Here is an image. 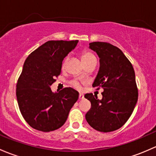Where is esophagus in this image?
I'll return each mask as SVG.
<instances>
[{
    "label": "esophagus",
    "mask_w": 156,
    "mask_h": 156,
    "mask_svg": "<svg viewBox=\"0 0 156 156\" xmlns=\"http://www.w3.org/2000/svg\"><path fill=\"white\" fill-rule=\"evenodd\" d=\"M84 99L83 94H82V93H80V94H79V99Z\"/></svg>",
    "instance_id": "1"
}]
</instances>
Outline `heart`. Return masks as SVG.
<instances>
[{
  "label": "heart",
  "mask_w": 156,
  "mask_h": 156,
  "mask_svg": "<svg viewBox=\"0 0 156 156\" xmlns=\"http://www.w3.org/2000/svg\"><path fill=\"white\" fill-rule=\"evenodd\" d=\"M81 59H82L83 63H84V65H85V64H87V63L91 62L92 60H96V57L93 53H92V52L89 51H83L81 52ZM66 61H67V58H66L65 60H63V64H62V68L63 69L65 67L66 63ZM71 83L74 87H75V88L80 87V83L78 81H75H75H72Z\"/></svg>",
  "instance_id": "1"
}]
</instances>
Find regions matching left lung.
<instances>
[{
    "mask_svg": "<svg viewBox=\"0 0 156 156\" xmlns=\"http://www.w3.org/2000/svg\"><path fill=\"white\" fill-rule=\"evenodd\" d=\"M90 48L99 55L100 67L93 83L102 88V99L87 93L91 108L85 117L96 130L110 132L119 129L133 112L138 98L135 74L132 63L117 47L105 42L90 43Z\"/></svg>",
    "mask_w": 156,
    "mask_h": 156,
    "instance_id": "obj_1",
    "label": "left lung"
}]
</instances>
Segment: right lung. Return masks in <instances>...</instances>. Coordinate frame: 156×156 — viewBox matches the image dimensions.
<instances>
[{"instance_id": "add662e5", "label": "right lung", "mask_w": 156, "mask_h": 156, "mask_svg": "<svg viewBox=\"0 0 156 156\" xmlns=\"http://www.w3.org/2000/svg\"><path fill=\"white\" fill-rule=\"evenodd\" d=\"M78 40H50L30 53L16 83V97L22 117L29 126L48 132L61 127L78 93L65 87L54 93L50 86L61 73L63 58Z\"/></svg>"}]
</instances>
